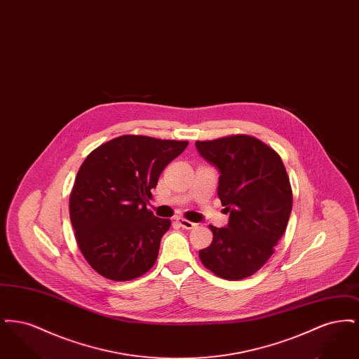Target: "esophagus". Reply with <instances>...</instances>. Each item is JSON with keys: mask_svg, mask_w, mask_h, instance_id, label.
<instances>
[{"mask_svg": "<svg viewBox=\"0 0 359 359\" xmlns=\"http://www.w3.org/2000/svg\"><path fill=\"white\" fill-rule=\"evenodd\" d=\"M177 223L183 227V229H186V230H191V229H195L198 224L196 223L191 222V221H187V219H184V218H179L177 219Z\"/></svg>", "mask_w": 359, "mask_h": 359, "instance_id": "esophagus-1", "label": "esophagus"}]
</instances>
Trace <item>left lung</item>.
<instances>
[{
    "label": "left lung",
    "mask_w": 359,
    "mask_h": 359,
    "mask_svg": "<svg viewBox=\"0 0 359 359\" xmlns=\"http://www.w3.org/2000/svg\"><path fill=\"white\" fill-rule=\"evenodd\" d=\"M195 147L219 172L218 196L230 214L226 227L208 226L214 238L199 250L201 261L226 280L249 277L273 255L288 224L292 189L285 167L252 136L196 141Z\"/></svg>",
    "instance_id": "8db88e82"
}]
</instances>
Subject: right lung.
Returning a JSON list of instances; mask_svg holds the SVG:
<instances>
[{
  "instance_id": "1",
  "label": "right lung",
  "mask_w": 359,
  "mask_h": 359,
  "mask_svg": "<svg viewBox=\"0 0 359 359\" xmlns=\"http://www.w3.org/2000/svg\"><path fill=\"white\" fill-rule=\"evenodd\" d=\"M187 141L121 136L94 149L81 165L69 195L78 246L98 273L128 281L156 262L171 221L147 208L163 170Z\"/></svg>"
}]
</instances>
